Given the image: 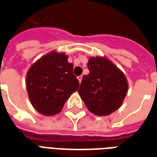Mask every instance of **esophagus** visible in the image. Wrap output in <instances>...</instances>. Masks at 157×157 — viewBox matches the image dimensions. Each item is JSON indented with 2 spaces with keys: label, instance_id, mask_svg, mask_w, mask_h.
<instances>
[{
  "label": "esophagus",
  "instance_id": "1",
  "mask_svg": "<svg viewBox=\"0 0 157 157\" xmlns=\"http://www.w3.org/2000/svg\"><path fill=\"white\" fill-rule=\"evenodd\" d=\"M77 79H78L79 81H80V82H81V80H82V76H77Z\"/></svg>",
  "mask_w": 157,
  "mask_h": 157
}]
</instances>
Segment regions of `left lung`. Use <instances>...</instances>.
<instances>
[{"label":"left lung","instance_id":"1","mask_svg":"<svg viewBox=\"0 0 157 157\" xmlns=\"http://www.w3.org/2000/svg\"><path fill=\"white\" fill-rule=\"evenodd\" d=\"M90 73L81 80L78 93L92 113L109 115L120 107L128 92L124 74L105 57H90Z\"/></svg>","mask_w":157,"mask_h":157}]
</instances>
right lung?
Segmentation results:
<instances>
[{"mask_svg": "<svg viewBox=\"0 0 157 157\" xmlns=\"http://www.w3.org/2000/svg\"><path fill=\"white\" fill-rule=\"evenodd\" d=\"M27 92L31 104L44 115H54L79 87L73 64L65 53L52 52L32 65L26 76Z\"/></svg>", "mask_w": 157, "mask_h": 157, "instance_id": "1", "label": "right lung"}]
</instances>
